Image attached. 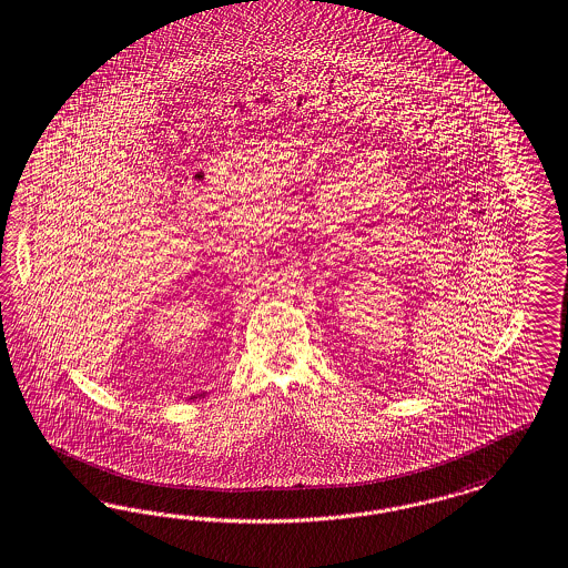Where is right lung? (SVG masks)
Segmentation results:
<instances>
[{
	"label": "right lung",
	"instance_id": "obj_1",
	"mask_svg": "<svg viewBox=\"0 0 568 568\" xmlns=\"http://www.w3.org/2000/svg\"><path fill=\"white\" fill-rule=\"evenodd\" d=\"M203 395H204V393H203ZM203 395H199V397H203ZM194 397H196V395H194ZM194 397H192V399H194Z\"/></svg>",
	"mask_w": 568,
	"mask_h": 568
}]
</instances>
